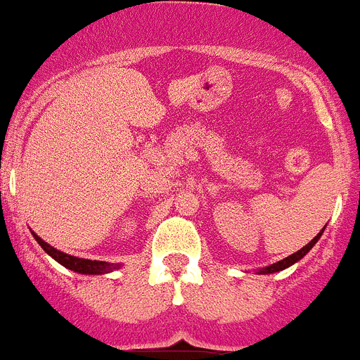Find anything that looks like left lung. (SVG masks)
Wrapping results in <instances>:
<instances>
[{"label":"left lung","mask_w":360,"mask_h":360,"mask_svg":"<svg viewBox=\"0 0 360 360\" xmlns=\"http://www.w3.org/2000/svg\"><path fill=\"white\" fill-rule=\"evenodd\" d=\"M321 233H323V229H321L320 233H318L316 237H314L313 240L309 242V244H307V245H304L302 249H299V251H297V252H293V255H292V256H288V258L281 259V262H277V263H274V265L266 266V269L259 270V274H272V272H279V270H285V269H288L290 265H293V263H297V262H299L300 258H304V256H306L307 252L311 251V248H313V245L316 244V242H318V238L321 237Z\"/></svg>","instance_id":"obj_1"}]
</instances>
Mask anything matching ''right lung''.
<instances>
[{"mask_svg":"<svg viewBox=\"0 0 360 360\" xmlns=\"http://www.w3.org/2000/svg\"><path fill=\"white\" fill-rule=\"evenodd\" d=\"M35 240L42 245L44 251L47 252L49 256H53L58 263H61L63 266L67 269L74 270V272H79V274H105V272H111V270L118 269L116 263H105V262H97V259H84V258H75V256L70 255H65V252L58 251L54 249L53 245H49L47 242H44L39 235L33 233Z\"/></svg>","mask_w":360,"mask_h":360,"instance_id":"add662e5","label":"right lung"}]
</instances>
